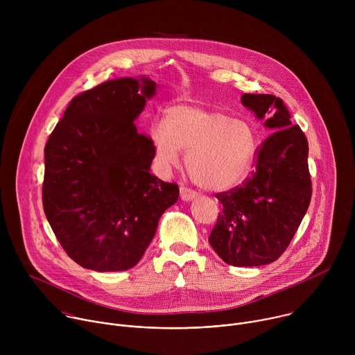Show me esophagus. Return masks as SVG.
<instances>
[{"mask_svg": "<svg viewBox=\"0 0 355 355\" xmlns=\"http://www.w3.org/2000/svg\"><path fill=\"white\" fill-rule=\"evenodd\" d=\"M180 193H181V199L185 200V202L192 200V199H195V196H196V193H195L192 189L187 188V187H181V188H180Z\"/></svg>", "mask_w": 355, "mask_h": 355, "instance_id": "esophagus-1", "label": "esophagus"}]
</instances>
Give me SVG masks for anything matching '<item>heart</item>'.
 <instances>
[{
  "label": "heart",
  "mask_w": 355,
  "mask_h": 355,
  "mask_svg": "<svg viewBox=\"0 0 355 355\" xmlns=\"http://www.w3.org/2000/svg\"><path fill=\"white\" fill-rule=\"evenodd\" d=\"M151 129L155 160L162 171L178 166L181 150L193 181L208 191H226L251 171L257 136L251 125L199 103H180Z\"/></svg>",
  "instance_id": "heart-1"
}]
</instances>
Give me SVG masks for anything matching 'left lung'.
<instances>
[{
  "label": "left lung",
  "mask_w": 355,
  "mask_h": 355,
  "mask_svg": "<svg viewBox=\"0 0 355 355\" xmlns=\"http://www.w3.org/2000/svg\"><path fill=\"white\" fill-rule=\"evenodd\" d=\"M241 104L265 119L272 133L257 148L256 166L243 185L216 193L223 212L209 236L216 254L234 267L274 263L293 239L311 198L308 139L292 125L284 101L243 94Z\"/></svg>",
  "instance_id": "obj_1"
}]
</instances>
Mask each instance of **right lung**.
Returning <instances> with one entry per match:
<instances>
[{"label": "right lung", "mask_w": 355, "mask_h": 355, "mask_svg": "<svg viewBox=\"0 0 355 355\" xmlns=\"http://www.w3.org/2000/svg\"><path fill=\"white\" fill-rule=\"evenodd\" d=\"M156 85L125 77L74 96L44 146V215L87 270L135 267L178 199L177 184L150 174L153 141L135 125Z\"/></svg>", "instance_id": "right-lung-1"}]
</instances>
